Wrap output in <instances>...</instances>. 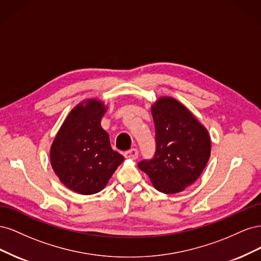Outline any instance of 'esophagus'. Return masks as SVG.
Wrapping results in <instances>:
<instances>
[{
    "mask_svg": "<svg viewBox=\"0 0 261 261\" xmlns=\"http://www.w3.org/2000/svg\"><path fill=\"white\" fill-rule=\"evenodd\" d=\"M124 156L127 158V159H132V160H136L138 158V150L133 148L130 150H128V151H125L124 152Z\"/></svg>",
    "mask_w": 261,
    "mask_h": 261,
    "instance_id": "obj_1",
    "label": "esophagus"
}]
</instances>
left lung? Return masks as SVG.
Wrapping results in <instances>:
<instances>
[{"label":"left lung","mask_w":261,"mask_h":261,"mask_svg":"<svg viewBox=\"0 0 261 261\" xmlns=\"http://www.w3.org/2000/svg\"><path fill=\"white\" fill-rule=\"evenodd\" d=\"M155 128V153L138 168L156 191L176 194L195 183L210 158L211 140L206 127L189 110L171 97L151 107Z\"/></svg>","instance_id":"1"}]
</instances>
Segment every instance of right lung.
I'll return each mask as SVG.
<instances>
[{"mask_svg":"<svg viewBox=\"0 0 261 261\" xmlns=\"http://www.w3.org/2000/svg\"><path fill=\"white\" fill-rule=\"evenodd\" d=\"M107 107L98 99L77 105L65 118L50 150L52 169L67 188L82 195L99 193L124 156L114 151L101 127Z\"/></svg>","mask_w":261,"mask_h":261,"instance_id":"add662e5","label":"right lung"}]
</instances>
